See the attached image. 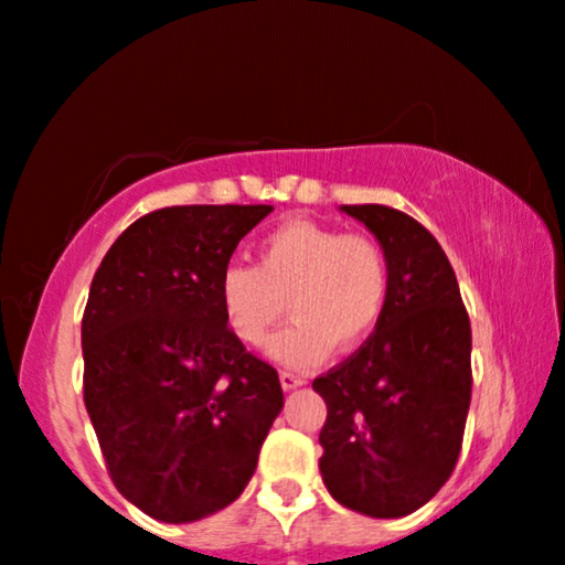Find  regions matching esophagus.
<instances>
[{
    "mask_svg": "<svg viewBox=\"0 0 565 565\" xmlns=\"http://www.w3.org/2000/svg\"><path fill=\"white\" fill-rule=\"evenodd\" d=\"M278 380H281V387L284 390H295L299 385H305L302 374H297V372H291V370H284L281 374H278Z\"/></svg>",
    "mask_w": 565,
    "mask_h": 565,
    "instance_id": "obj_1",
    "label": "esophagus"
}]
</instances>
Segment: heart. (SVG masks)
<instances>
[{
  "label": "heart",
  "instance_id": "heart-1",
  "mask_svg": "<svg viewBox=\"0 0 565 565\" xmlns=\"http://www.w3.org/2000/svg\"><path fill=\"white\" fill-rule=\"evenodd\" d=\"M390 258L374 237L318 222H287L258 245V266L230 263L216 295L224 326L258 349L284 312L295 322L268 345L287 366H315L333 351H353L374 333L390 302Z\"/></svg>",
  "mask_w": 565,
  "mask_h": 565
}]
</instances>
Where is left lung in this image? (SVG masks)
<instances>
[{"mask_svg":"<svg viewBox=\"0 0 565 565\" xmlns=\"http://www.w3.org/2000/svg\"><path fill=\"white\" fill-rule=\"evenodd\" d=\"M390 258V302L374 333L312 387L328 405L320 472L330 495L395 519L431 501L452 476L468 420L470 318L449 258L413 216L343 206Z\"/></svg>","mask_w":565,"mask_h":565,"instance_id":"1","label":"left lung"}]
</instances>
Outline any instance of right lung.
<instances>
[{
    "label": "right lung",
    "mask_w": 565,
    "mask_h": 565,
    "mask_svg": "<svg viewBox=\"0 0 565 565\" xmlns=\"http://www.w3.org/2000/svg\"><path fill=\"white\" fill-rule=\"evenodd\" d=\"M274 206H168L105 253L82 315L85 405L124 499L180 524L230 507L284 405L224 326L222 270Z\"/></svg>",
    "instance_id": "obj_1"
}]
</instances>
